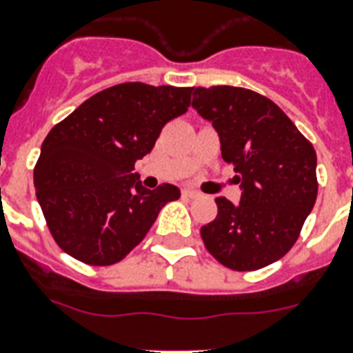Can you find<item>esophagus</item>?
Wrapping results in <instances>:
<instances>
[{"mask_svg":"<svg viewBox=\"0 0 353 353\" xmlns=\"http://www.w3.org/2000/svg\"><path fill=\"white\" fill-rule=\"evenodd\" d=\"M183 194L185 196H189V199H199V196H201V193L194 191V189H183Z\"/></svg>","mask_w":353,"mask_h":353,"instance_id":"esophagus-1","label":"esophagus"}]
</instances>
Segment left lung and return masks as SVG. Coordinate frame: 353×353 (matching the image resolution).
I'll use <instances>...</instances> for the list:
<instances>
[{
    "label": "left lung",
    "mask_w": 353,
    "mask_h": 353,
    "mask_svg": "<svg viewBox=\"0 0 353 353\" xmlns=\"http://www.w3.org/2000/svg\"><path fill=\"white\" fill-rule=\"evenodd\" d=\"M193 108L218 132L235 166L241 201L219 196L218 216L201 228L208 252L235 271L277 262L296 243L317 199L312 143L273 101L231 85L193 88Z\"/></svg>",
    "instance_id": "1"
}]
</instances>
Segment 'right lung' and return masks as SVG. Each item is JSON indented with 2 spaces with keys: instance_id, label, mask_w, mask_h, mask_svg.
Listing matches in <instances>:
<instances>
[{
  "instance_id": "right-lung-1",
  "label": "right lung",
  "mask_w": 353,
  "mask_h": 353,
  "mask_svg": "<svg viewBox=\"0 0 353 353\" xmlns=\"http://www.w3.org/2000/svg\"><path fill=\"white\" fill-rule=\"evenodd\" d=\"M193 88L120 83L83 101L41 143L34 187L49 231L66 254L110 265L141 243L176 185L143 187L134 172L160 130L191 105Z\"/></svg>"
}]
</instances>
